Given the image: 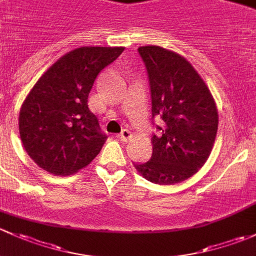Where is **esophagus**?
Masks as SVG:
<instances>
[{
  "label": "esophagus",
  "mask_w": 256,
  "mask_h": 256,
  "mask_svg": "<svg viewBox=\"0 0 256 256\" xmlns=\"http://www.w3.org/2000/svg\"><path fill=\"white\" fill-rule=\"evenodd\" d=\"M118 138L122 142H127L132 138V132L128 130V129H123V130L118 134Z\"/></svg>",
  "instance_id": "1"
}]
</instances>
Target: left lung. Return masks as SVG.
I'll list each match as a JSON object with an SVG mask.
<instances>
[{
	"label": "left lung",
	"mask_w": 256,
	"mask_h": 256,
	"mask_svg": "<svg viewBox=\"0 0 256 256\" xmlns=\"http://www.w3.org/2000/svg\"><path fill=\"white\" fill-rule=\"evenodd\" d=\"M138 52L149 78L152 120L160 117L164 123L152 136L149 162L134 166L150 182H182L204 166L212 152L218 129L216 102L184 56L156 46Z\"/></svg>",
	"instance_id": "8db88e82"
}]
</instances>
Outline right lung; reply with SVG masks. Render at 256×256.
<instances>
[{
  "instance_id": "1",
  "label": "right lung",
  "mask_w": 256,
  "mask_h": 256,
  "mask_svg": "<svg viewBox=\"0 0 256 256\" xmlns=\"http://www.w3.org/2000/svg\"><path fill=\"white\" fill-rule=\"evenodd\" d=\"M123 46H81L62 55L40 76L20 110V140L30 159L52 175L88 166L106 142L88 110L97 75Z\"/></svg>"
}]
</instances>
